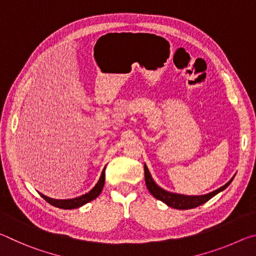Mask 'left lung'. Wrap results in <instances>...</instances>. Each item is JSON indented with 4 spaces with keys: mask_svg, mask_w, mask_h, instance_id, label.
<instances>
[{
    "mask_svg": "<svg viewBox=\"0 0 256 256\" xmlns=\"http://www.w3.org/2000/svg\"><path fill=\"white\" fill-rule=\"evenodd\" d=\"M234 178V177H232ZM232 178L228 182V183L224 184L222 188L214 190V192L204 194V196H183V194H177V193H172L168 192V190H164L154 183V180L151 177L148 167L144 164V180H146V185L148 188L149 192L152 194V196L158 198V200L162 201L166 203L168 206L174 208V209L178 210H188V209H193V208H196L198 206L203 204L206 201H209L211 198L216 196L219 192H222L224 188H228V185L232 183Z\"/></svg>",
    "mask_w": 256,
    "mask_h": 256,
    "instance_id": "1",
    "label": "left lung"
}]
</instances>
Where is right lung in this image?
I'll return each instance as SVG.
<instances>
[{
  "instance_id": "obj_1",
  "label": "right lung",
  "mask_w": 256,
  "mask_h": 256,
  "mask_svg": "<svg viewBox=\"0 0 256 256\" xmlns=\"http://www.w3.org/2000/svg\"><path fill=\"white\" fill-rule=\"evenodd\" d=\"M105 168L102 170L100 178H99V180L97 182V184L94 185V188L92 190H89L88 193H86V194H84V196H81L79 198H68V200H56V198H50L48 196H45L44 194H40H40L42 196V198H44V200H46L50 203V204L54 206L56 208H60V209L70 210V209H76V208L82 206L84 204H86V203L94 200V198H96L99 194L102 193L104 184H105Z\"/></svg>"
}]
</instances>
